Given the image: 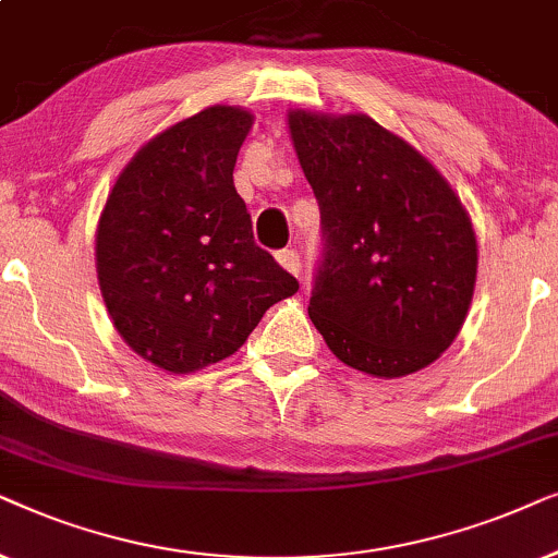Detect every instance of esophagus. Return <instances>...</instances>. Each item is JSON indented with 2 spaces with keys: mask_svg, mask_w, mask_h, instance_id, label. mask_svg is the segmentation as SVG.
<instances>
[{
  "mask_svg": "<svg viewBox=\"0 0 558 558\" xmlns=\"http://www.w3.org/2000/svg\"><path fill=\"white\" fill-rule=\"evenodd\" d=\"M275 257H278V263L283 265L288 272H293L295 278H299V275H301V255H299V250H280Z\"/></svg>",
  "mask_w": 558,
  "mask_h": 558,
  "instance_id": "esophagus-1",
  "label": "esophagus"
}]
</instances>
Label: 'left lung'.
Wrapping results in <instances>:
<instances>
[{
    "instance_id": "8db88e82",
    "label": "left lung",
    "mask_w": 558,
    "mask_h": 558,
    "mask_svg": "<svg viewBox=\"0 0 558 558\" xmlns=\"http://www.w3.org/2000/svg\"><path fill=\"white\" fill-rule=\"evenodd\" d=\"M322 211L308 316L341 362L403 377L462 329L477 280L470 214L439 170L367 114L288 111Z\"/></svg>"
}]
</instances>
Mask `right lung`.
I'll return each mask as SVG.
<instances>
[{"mask_svg":"<svg viewBox=\"0 0 558 558\" xmlns=\"http://www.w3.org/2000/svg\"><path fill=\"white\" fill-rule=\"evenodd\" d=\"M242 107H206L140 147L96 229V275L111 324L168 373L227 360L299 280L252 236L234 189L252 128Z\"/></svg>","mask_w":558,"mask_h":558,"instance_id":"add662e5","label":"right lung"}]
</instances>
